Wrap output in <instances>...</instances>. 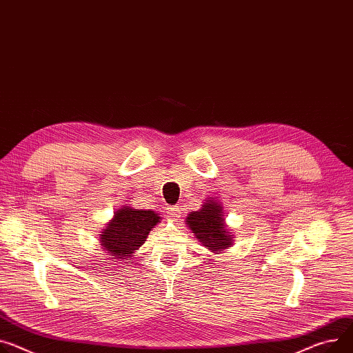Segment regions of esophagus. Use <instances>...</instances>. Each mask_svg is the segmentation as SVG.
<instances>
[{
    "instance_id": "esophagus-1",
    "label": "esophagus",
    "mask_w": 353,
    "mask_h": 353,
    "mask_svg": "<svg viewBox=\"0 0 353 353\" xmlns=\"http://www.w3.org/2000/svg\"><path fill=\"white\" fill-rule=\"evenodd\" d=\"M183 209H182V206H179V205H174V206H170L168 208V214H170V218L172 219V221H179L181 219V216H182V212Z\"/></svg>"
}]
</instances>
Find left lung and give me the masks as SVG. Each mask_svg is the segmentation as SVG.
Instances as JSON below:
<instances>
[{
    "mask_svg": "<svg viewBox=\"0 0 353 353\" xmlns=\"http://www.w3.org/2000/svg\"><path fill=\"white\" fill-rule=\"evenodd\" d=\"M185 222L195 239L212 253H222L234 245V234L228 230L223 208L216 198H208L199 210L186 216Z\"/></svg>",
    "mask_w": 353,
    "mask_h": 353,
    "instance_id": "left-lung-1",
    "label": "left lung"
}]
</instances>
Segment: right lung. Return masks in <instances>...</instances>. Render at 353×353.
I'll use <instances>...</instances> for the list:
<instances>
[{
  "label": "right lung",
  "instance_id": "1",
  "mask_svg": "<svg viewBox=\"0 0 353 353\" xmlns=\"http://www.w3.org/2000/svg\"><path fill=\"white\" fill-rule=\"evenodd\" d=\"M159 222V213L151 209H134L124 205L114 212L113 219L100 232V246L113 261L130 260Z\"/></svg>",
  "mask_w": 353,
  "mask_h": 353
}]
</instances>
